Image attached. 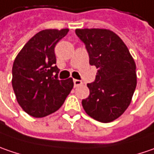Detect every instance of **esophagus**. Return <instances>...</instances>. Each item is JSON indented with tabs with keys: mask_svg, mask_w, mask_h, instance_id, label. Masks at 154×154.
<instances>
[{
	"mask_svg": "<svg viewBox=\"0 0 154 154\" xmlns=\"http://www.w3.org/2000/svg\"><path fill=\"white\" fill-rule=\"evenodd\" d=\"M73 82H74V86L75 87H77V86H79V85L83 84V82L81 80H78V79H74Z\"/></svg>",
	"mask_w": 154,
	"mask_h": 154,
	"instance_id": "1",
	"label": "esophagus"
}]
</instances>
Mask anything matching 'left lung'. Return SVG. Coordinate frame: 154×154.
Instances as JSON below:
<instances>
[{
	"label": "left lung",
	"mask_w": 154,
	"mask_h": 154,
	"mask_svg": "<svg viewBox=\"0 0 154 154\" xmlns=\"http://www.w3.org/2000/svg\"><path fill=\"white\" fill-rule=\"evenodd\" d=\"M76 34L85 45L90 64L97 69L95 81L87 84L90 96L82 101L84 109L98 122H113L128 109L136 88L134 60L112 31L76 29Z\"/></svg>",
	"instance_id": "obj_1"
}]
</instances>
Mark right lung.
Returning <instances> with one entry per match:
<instances>
[{
	"label": "right lung",
	"mask_w": 154,
	"mask_h": 154,
	"mask_svg": "<svg viewBox=\"0 0 154 154\" xmlns=\"http://www.w3.org/2000/svg\"><path fill=\"white\" fill-rule=\"evenodd\" d=\"M69 29H45L36 33L17 55L12 85L17 102L31 116L57 111L73 88L72 78L58 80L54 48Z\"/></svg>",
	"instance_id": "right-lung-1"
}]
</instances>
